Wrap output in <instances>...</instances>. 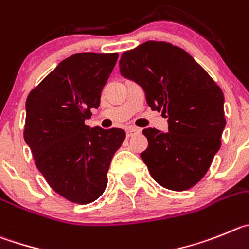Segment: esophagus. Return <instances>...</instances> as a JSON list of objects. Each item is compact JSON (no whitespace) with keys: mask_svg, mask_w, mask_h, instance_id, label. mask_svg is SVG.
I'll list each match as a JSON object with an SVG mask.
<instances>
[{"mask_svg":"<svg viewBox=\"0 0 249 249\" xmlns=\"http://www.w3.org/2000/svg\"><path fill=\"white\" fill-rule=\"evenodd\" d=\"M139 133V129H136V127H129V129H126V136L127 138H130V136H133L134 134Z\"/></svg>","mask_w":249,"mask_h":249,"instance_id":"1","label":"esophagus"}]
</instances>
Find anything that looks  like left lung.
Wrapping results in <instances>:
<instances>
[{"label": "left lung", "mask_w": 249, "mask_h": 249, "mask_svg": "<svg viewBox=\"0 0 249 249\" xmlns=\"http://www.w3.org/2000/svg\"><path fill=\"white\" fill-rule=\"evenodd\" d=\"M120 73L144 89L152 110L167 118L169 131L142 130L149 145L140 156L165 189L194 187L211 166L226 125L223 93L182 48L147 41L122 54Z\"/></svg>", "instance_id": "1"}]
</instances>
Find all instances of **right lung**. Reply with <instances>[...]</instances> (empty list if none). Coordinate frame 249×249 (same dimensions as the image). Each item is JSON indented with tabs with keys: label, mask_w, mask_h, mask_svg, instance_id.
Wrapping results in <instances>:
<instances>
[{
	"label": "right lung",
	"mask_w": 249,
	"mask_h": 249,
	"mask_svg": "<svg viewBox=\"0 0 249 249\" xmlns=\"http://www.w3.org/2000/svg\"><path fill=\"white\" fill-rule=\"evenodd\" d=\"M118 53H78L62 60L26 102L24 140L37 169L66 200L87 205L99 198L109 166L125 139L123 129L86 124L98 109Z\"/></svg>",
	"instance_id": "1"
}]
</instances>
